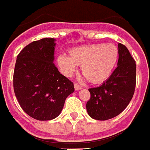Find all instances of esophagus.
<instances>
[{
	"mask_svg": "<svg viewBox=\"0 0 150 150\" xmlns=\"http://www.w3.org/2000/svg\"><path fill=\"white\" fill-rule=\"evenodd\" d=\"M74 89H75V91H79V90L82 89V87L77 83H74Z\"/></svg>",
	"mask_w": 150,
	"mask_h": 150,
	"instance_id": "obj_1",
	"label": "esophagus"
}]
</instances>
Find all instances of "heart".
Instances as JSON below:
<instances>
[{"instance_id":"b5f03b06","label":"heart","mask_w":150,"mask_h":150,"mask_svg":"<svg viewBox=\"0 0 150 150\" xmlns=\"http://www.w3.org/2000/svg\"><path fill=\"white\" fill-rule=\"evenodd\" d=\"M118 47L111 43H96L72 49L69 56L59 54L56 63L69 76L81 65V72L92 83H100L110 77L118 59Z\"/></svg>"}]
</instances>
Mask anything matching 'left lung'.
Wrapping results in <instances>:
<instances>
[{
    "label": "left lung",
    "instance_id": "obj_1",
    "mask_svg": "<svg viewBox=\"0 0 150 150\" xmlns=\"http://www.w3.org/2000/svg\"><path fill=\"white\" fill-rule=\"evenodd\" d=\"M118 67L100 86L89 89L91 98L86 108L88 115L96 120H108L118 115L129 105L135 92L136 61L125 45L118 43Z\"/></svg>",
    "mask_w": 150,
    "mask_h": 150
}]
</instances>
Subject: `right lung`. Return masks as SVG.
<instances>
[{
	"label": "right lung",
	"instance_id": "add662e5",
	"mask_svg": "<svg viewBox=\"0 0 150 150\" xmlns=\"http://www.w3.org/2000/svg\"><path fill=\"white\" fill-rule=\"evenodd\" d=\"M56 39L45 38L26 45L17 56L13 84L23 111L39 121L61 113L66 98L74 91L73 82L53 63Z\"/></svg>",
	"mask_w": 150,
	"mask_h": 150
}]
</instances>
